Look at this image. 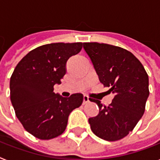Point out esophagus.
<instances>
[{
  "instance_id": "1",
  "label": "esophagus",
  "mask_w": 160,
  "mask_h": 160,
  "mask_svg": "<svg viewBox=\"0 0 160 160\" xmlns=\"http://www.w3.org/2000/svg\"><path fill=\"white\" fill-rule=\"evenodd\" d=\"M83 100H84V103H86V102H89V97L86 95H84V97H83Z\"/></svg>"
}]
</instances>
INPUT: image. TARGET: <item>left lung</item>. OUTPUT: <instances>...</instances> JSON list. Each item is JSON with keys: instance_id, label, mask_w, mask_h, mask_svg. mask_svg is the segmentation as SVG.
Returning a JSON list of instances; mask_svg holds the SVG:
<instances>
[{"instance_id": "1", "label": "left lung", "mask_w": 160, "mask_h": 160, "mask_svg": "<svg viewBox=\"0 0 160 160\" xmlns=\"http://www.w3.org/2000/svg\"><path fill=\"white\" fill-rule=\"evenodd\" d=\"M84 48L100 82L114 94L108 107L98 99L90 100L99 108L98 116L89 118L90 128L105 141L121 140L134 129L145 112L150 94L147 73L131 52L120 47L84 42Z\"/></svg>"}]
</instances>
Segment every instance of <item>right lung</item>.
Wrapping results in <instances>:
<instances>
[{"mask_svg": "<svg viewBox=\"0 0 160 160\" xmlns=\"http://www.w3.org/2000/svg\"><path fill=\"white\" fill-rule=\"evenodd\" d=\"M82 42L46 44L30 51L10 77V100L24 129L40 140L62 135L68 117L83 102L82 93L64 98L53 92L61 84L67 60L79 53Z\"/></svg>", "mask_w": 160, "mask_h": 160, "instance_id": "1", "label": "right lung"}]
</instances>
